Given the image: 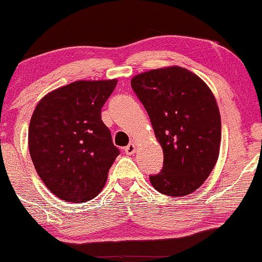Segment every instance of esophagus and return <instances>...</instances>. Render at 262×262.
<instances>
[{
  "mask_svg": "<svg viewBox=\"0 0 262 262\" xmlns=\"http://www.w3.org/2000/svg\"><path fill=\"white\" fill-rule=\"evenodd\" d=\"M125 152H126L127 155H134L136 152V144L130 143L127 147H125Z\"/></svg>",
  "mask_w": 262,
  "mask_h": 262,
  "instance_id": "obj_1",
  "label": "esophagus"
}]
</instances>
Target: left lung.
Instances as JSON below:
<instances>
[{"instance_id": "8db88e82", "label": "left lung", "mask_w": 262, "mask_h": 262, "mask_svg": "<svg viewBox=\"0 0 262 262\" xmlns=\"http://www.w3.org/2000/svg\"><path fill=\"white\" fill-rule=\"evenodd\" d=\"M131 86L164 150V167L150 176L151 185L173 198L193 192L213 171L220 150L222 120L212 90L179 66L139 73Z\"/></svg>"}]
</instances>
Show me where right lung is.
Returning <instances> with one entry per match:
<instances>
[{
	"instance_id": "right-lung-1",
	"label": "right lung",
	"mask_w": 262,
	"mask_h": 262,
	"mask_svg": "<svg viewBox=\"0 0 262 262\" xmlns=\"http://www.w3.org/2000/svg\"><path fill=\"white\" fill-rule=\"evenodd\" d=\"M117 79L77 80L50 91L33 111L29 150L39 178L66 202L96 198L119 149L101 119Z\"/></svg>"
}]
</instances>
